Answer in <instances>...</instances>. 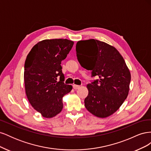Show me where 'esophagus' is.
Segmentation results:
<instances>
[{
	"label": "esophagus",
	"mask_w": 151,
	"mask_h": 151,
	"mask_svg": "<svg viewBox=\"0 0 151 151\" xmlns=\"http://www.w3.org/2000/svg\"><path fill=\"white\" fill-rule=\"evenodd\" d=\"M80 86H78V85H76V84H74L73 85V88H74L75 90H77L80 88Z\"/></svg>",
	"instance_id": "1"
}]
</instances>
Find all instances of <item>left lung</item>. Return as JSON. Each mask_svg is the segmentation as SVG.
<instances>
[{
  "mask_svg": "<svg viewBox=\"0 0 151 151\" xmlns=\"http://www.w3.org/2000/svg\"><path fill=\"white\" fill-rule=\"evenodd\" d=\"M76 53L81 65L92 70L91 77H99L87 85L85 107L97 117L110 116L129 94L131 75L124 59L115 47L94 39L77 42Z\"/></svg>",
  "mask_w": 151,
  "mask_h": 151,
  "instance_id": "1",
  "label": "left lung"
}]
</instances>
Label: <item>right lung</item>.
I'll return each mask as SVG.
<instances>
[{
	"instance_id": "add662e5",
	"label": "right lung",
	"mask_w": 151,
	"mask_h": 151,
	"mask_svg": "<svg viewBox=\"0 0 151 151\" xmlns=\"http://www.w3.org/2000/svg\"><path fill=\"white\" fill-rule=\"evenodd\" d=\"M74 42L67 39L45 40L32 48L24 63V79L31 106L45 118H52L63 108L62 98L70 92L65 84L61 62Z\"/></svg>"
}]
</instances>
